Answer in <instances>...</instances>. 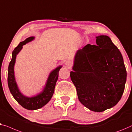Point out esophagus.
I'll use <instances>...</instances> for the list:
<instances>
[{
    "instance_id": "34e87169",
    "label": "esophagus",
    "mask_w": 132,
    "mask_h": 132,
    "mask_svg": "<svg viewBox=\"0 0 132 132\" xmlns=\"http://www.w3.org/2000/svg\"><path fill=\"white\" fill-rule=\"evenodd\" d=\"M66 65L68 67V68H70L72 66V62H71V61L70 60H68L66 61V62L65 63Z\"/></svg>"
}]
</instances>
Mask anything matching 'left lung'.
Wrapping results in <instances>:
<instances>
[{
  "label": "left lung",
  "instance_id": "8db88e82",
  "mask_svg": "<svg viewBox=\"0 0 132 132\" xmlns=\"http://www.w3.org/2000/svg\"><path fill=\"white\" fill-rule=\"evenodd\" d=\"M70 78L80 102L94 112L114 106L122 97L127 78L123 59L109 37H96L76 54Z\"/></svg>",
  "mask_w": 132,
  "mask_h": 132
}]
</instances>
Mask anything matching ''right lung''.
<instances>
[{"instance_id": "1", "label": "right lung", "mask_w": 132, "mask_h": 132, "mask_svg": "<svg viewBox=\"0 0 132 132\" xmlns=\"http://www.w3.org/2000/svg\"><path fill=\"white\" fill-rule=\"evenodd\" d=\"M33 39H34V37H29L24 41L20 42L19 45L15 48L12 52V59L8 66V84L10 92L14 99L20 105L29 110H36V109H39L45 105L50 101L53 95L55 84L58 79L59 72L62 67L59 66L51 72L48 78L45 88L41 93L32 97H27L23 96L18 90L17 85L15 82L14 77V66L15 62L16 54L22 49L23 45L26 44L27 42H30Z\"/></svg>"}]
</instances>
